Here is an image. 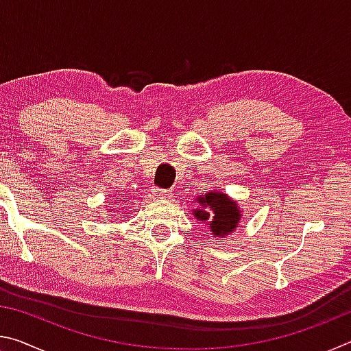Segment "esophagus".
Instances as JSON below:
<instances>
[{
	"label": "esophagus",
	"mask_w": 351,
	"mask_h": 351,
	"mask_svg": "<svg viewBox=\"0 0 351 351\" xmlns=\"http://www.w3.org/2000/svg\"><path fill=\"white\" fill-rule=\"evenodd\" d=\"M153 195L156 198H167L170 197V190H165V189H161V187H153Z\"/></svg>",
	"instance_id": "1"
}]
</instances>
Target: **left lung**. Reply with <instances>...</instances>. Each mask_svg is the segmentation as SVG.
<instances>
[{"label":"left lung","instance_id":"1","mask_svg":"<svg viewBox=\"0 0 351 351\" xmlns=\"http://www.w3.org/2000/svg\"><path fill=\"white\" fill-rule=\"evenodd\" d=\"M199 204L204 209L195 210V217L201 221L210 224L213 235L224 237L226 234H232L237 229V223L240 219V210L237 203L226 197L224 193H206L199 197Z\"/></svg>","mask_w":351,"mask_h":351}]
</instances>
